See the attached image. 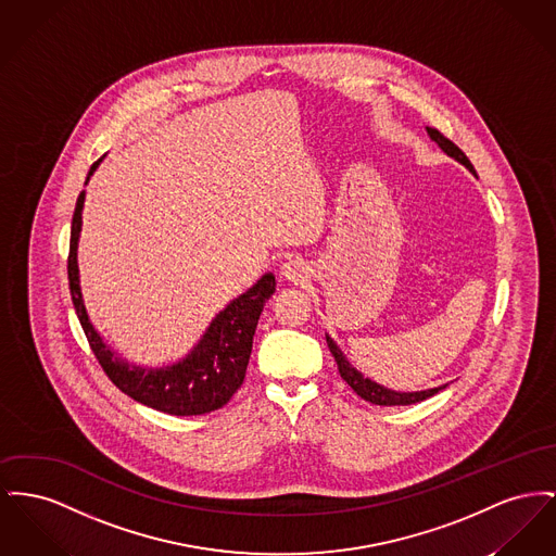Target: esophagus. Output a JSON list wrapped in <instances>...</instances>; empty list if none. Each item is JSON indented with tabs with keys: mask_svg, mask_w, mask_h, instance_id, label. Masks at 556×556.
Here are the masks:
<instances>
[{
	"mask_svg": "<svg viewBox=\"0 0 556 556\" xmlns=\"http://www.w3.org/2000/svg\"><path fill=\"white\" fill-rule=\"evenodd\" d=\"M281 275L290 281H300L306 275V266L302 261H288L281 266Z\"/></svg>",
	"mask_w": 556,
	"mask_h": 556,
	"instance_id": "34e87169",
	"label": "esophagus"
}]
</instances>
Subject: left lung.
I'll return each instance as SVG.
<instances>
[{
  "instance_id": "8db88e82",
  "label": "left lung",
  "mask_w": 556,
  "mask_h": 556,
  "mask_svg": "<svg viewBox=\"0 0 556 556\" xmlns=\"http://www.w3.org/2000/svg\"><path fill=\"white\" fill-rule=\"evenodd\" d=\"M426 130L430 134V138H432L450 157H454L459 164L466 165V167L477 176V172H475V167L470 164V160L462 153V149H459L457 144H454L445 134H441L437 128H426ZM327 346H329L333 359L338 363V371H340L342 380H344L353 391L357 392L361 399H365V401H369V403H374V405H412V403L425 401L428 396H432V394H437V392L443 391V389L447 387V384H445V387H439V389H430V391L422 392L389 391V389H384V387H380V384H376V382L363 378L355 367H351V363L344 359L342 351L333 344V340H331L329 336H327Z\"/></svg>"
}]
</instances>
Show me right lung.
<instances>
[{"label":"right lung","mask_w":556,"mask_h":556,"mask_svg":"<svg viewBox=\"0 0 556 556\" xmlns=\"http://www.w3.org/2000/svg\"><path fill=\"white\" fill-rule=\"evenodd\" d=\"M100 160L92 164L90 174L97 169ZM84 197L86 193L81 191L73 212L66 273L77 319L84 327V333L102 371L119 391L126 392L134 401L169 416H203L220 409L243 384L252 355V340L264 302L275 294V277L270 273L264 275L254 288L235 298L212 321V326L207 327L205 336L187 359L149 371L130 367L128 363L117 359L115 353L109 351V346L94 331V327L88 321L79 292L77 239L81 230Z\"/></svg>","instance_id":"right-lung-1"}]
</instances>
